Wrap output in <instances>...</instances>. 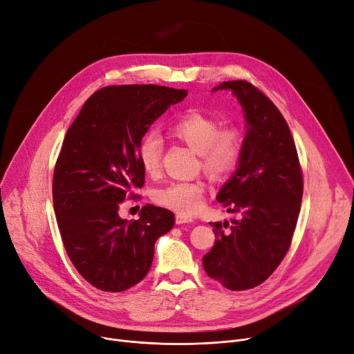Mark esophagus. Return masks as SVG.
<instances>
[{
  "label": "esophagus",
  "instance_id": "1",
  "mask_svg": "<svg viewBox=\"0 0 354 354\" xmlns=\"http://www.w3.org/2000/svg\"><path fill=\"white\" fill-rule=\"evenodd\" d=\"M192 221L194 220L191 217H187V215H182V214L176 215V224H189Z\"/></svg>",
  "mask_w": 354,
  "mask_h": 354
}]
</instances>
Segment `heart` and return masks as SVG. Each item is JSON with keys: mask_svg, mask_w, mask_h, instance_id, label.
<instances>
[{"mask_svg": "<svg viewBox=\"0 0 354 354\" xmlns=\"http://www.w3.org/2000/svg\"><path fill=\"white\" fill-rule=\"evenodd\" d=\"M175 139L199 153L201 166L212 178L232 174L240 162L243 137L236 127H220L217 118L205 113L189 110L180 114L169 127ZM163 143L160 137L149 133L137 146V156L149 175H156L162 163ZM205 183L203 180H176L159 188L155 201L182 215H194L204 205Z\"/></svg>", "mask_w": 354, "mask_h": 354, "instance_id": "b5f03b06", "label": "heart"}]
</instances>
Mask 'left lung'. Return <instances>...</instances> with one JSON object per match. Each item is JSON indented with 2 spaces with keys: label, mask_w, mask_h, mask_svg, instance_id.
<instances>
[{
  "label": "left lung",
  "mask_w": 354,
  "mask_h": 354,
  "mask_svg": "<svg viewBox=\"0 0 354 354\" xmlns=\"http://www.w3.org/2000/svg\"><path fill=\"white\" fill-rule=\"evenodd\" d=\"M248 121L237 171L217 195L240 220L211 223L215 244L203 257L209 278L230 290L263 283L289 250L301 209L304 179L288 122L262 91L248 81H227ZM229 227L228 230L223 228Z\"/></svg>",
  "instance_id": "1"
}]
</instances>
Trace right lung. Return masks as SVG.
Here are the masks:
<instances>
[{
  "mask_svg": "<svg viewBox=\"0 0 354 354\" xmlns=\"http://www.w3.org/2000/svg\"><path fill=\"white\" fill-rule=\"evenodd\" d=\"M187 89L111 85L94 92L71 124L53 172V207L71 262L105 292L139 283L150 270L156 240L171 232L172 211L146 204L140 218H120L134 188L145 185L137 146L149 127Z\"/></svg>",
  "mask_w": 354,
  "mask_h": 354,
  "instance_id": "right-lung-1",
  "label": "right lung"
}]
</instances>
